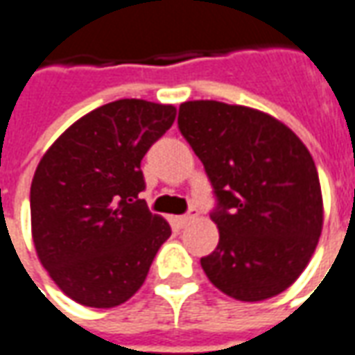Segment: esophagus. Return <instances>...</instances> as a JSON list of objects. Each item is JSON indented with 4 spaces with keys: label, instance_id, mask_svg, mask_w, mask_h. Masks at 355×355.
Masks as SVG:
<instances>
[{
    "label": "esophagus",
    "instance_id": "1",
    "mask_svg": "<svg viewBox=\"0 0 355 355\" xmlns=\"http://www.w3.org/2000/svg\"><path fill=\"white\" fill-rule=\"evenodd\" d=\"M197 214H199V212H197V209H189L187 210V214H183V216H180V218H178V224H180V226H187V224H189V222H193V220L197 218Z\"/></svg>",
    "mask_w": 355,
    "mask_h": 355
}]
</instances>
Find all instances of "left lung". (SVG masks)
Listing matches in <instances>:
<instances>
[{
	"mask_svg": "<svg viewBox=\"0 0 355 355\" xmlns=\"http://www.w3.org/2000/svg\"><path fill=\"white\" fill-rule=\"evenodd\" d=\"M178 127L209 175L220 239L201 266L239 302L284 292L304 272L322 228L319 173L284 123L245 106L195 100Z\"/></svg>",
	"mask_w": 355,
	"mask_h": 355,
	"instance_id": "left-lung-1",
	"label": "left lung"
}]
</instances>
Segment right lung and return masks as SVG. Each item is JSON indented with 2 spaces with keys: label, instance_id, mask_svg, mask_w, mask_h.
<instances>
[{
  "label": "right lung",
  "instance_id": "1",
  "mask_svg": "<svg viewBox=\"0 0 355 355\" xmlns=\"http://www.w3.org/2000/svg\"><path fill=\"white\" fill-rule=\"evenodd\" d=\"M175 107L123 98L92 110L48 148L31 185L33 239L60 290L116 307L143 286L170 224L146 209L141 160Z\"/></svg>",
  "mask_w": 355,
  "mask_h": 355
}]
</instances>
